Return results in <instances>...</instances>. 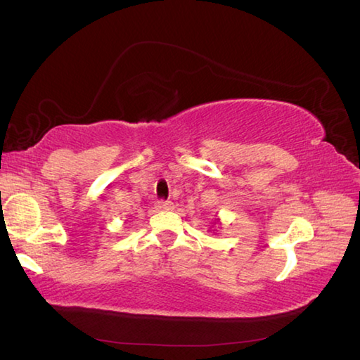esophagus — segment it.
<instances>
[{
	"label": "esophagus",
	"instance_id": "esophagus-1",
	"mask_svg": "<svg viewBox=\"0 0 360 360\" xmlns=\"http://www.w3.org/2000/svg\"><path fill=\"white\" fill-rule=\"evenodd\" d=\"M156 209L158 210H172L173 209V202L172 201H165V200H158L156 201Z\"/></svg>",
	"mask_w": 360,
	"mask_h": 360
}]
</instances>
